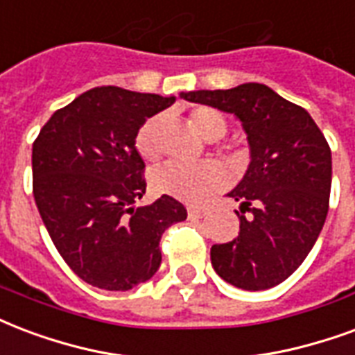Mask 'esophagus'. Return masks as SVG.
<instances>
[{"instance_id":"1","label":"esophagus","mask_w":355,"mask_h":355,"mask_svg":"<svg viewBox=\"0 0 355 355\" xmlns=\"http://www.w3.org/2000/svg\"><path fill=\"white\" fill-rule=\"evenodd\" d=\"M207 212L209 211H207L205 207H188V214H190L191 218H203Z\"/></svg>"}]
</instances>
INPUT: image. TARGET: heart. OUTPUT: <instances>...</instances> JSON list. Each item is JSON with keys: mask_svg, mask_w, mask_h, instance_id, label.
<instances>
[{"mask_svg": "<svg viewBox=\"0 0 355 355\" xmlns=\"http://www.w3.org/2000/svg\"><path fill=\"white\" fill-rule=\"evenodd\" d=\"M190 125L198 131L199 135L209 141L224 137L227 131V120L220 111L212 107H198L190 112ZM159 120L150 118L144 122L143 128L139 130L135 137V148L139 156L144 162H156L159 157ZM225 157L231 165L243 167L246 164V152L244 150H230L225 152ZM225 173L220 165L212 162H203L198 165H182L177 162L157 167L150 177L152 188L159 193L177 198L186 203H199L207 196H211L225 184Z\"/></svg>", "mask_w": 355, "mask_h": 355, "instance_id": "obj_1", "label": "heart"}]
</instances>
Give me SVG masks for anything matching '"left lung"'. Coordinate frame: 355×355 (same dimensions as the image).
<instances>
[{
	"mask_svg": "<svg viewBox=\"0 0 355 355\" xmlns=\"http://www.w3.org/2000/svg\"><path fill=\"white\" fill-rule=\"evenodd\" d=\"M193 101L233 112L243 122L252 162L227 196L241 203V231L214 244L218 277L241 290H269L303 263L329 211L331 148L303 107L269 86L182 92Z\"/></svg>",
	"mask_w": 355,
	"mask_h": 355,
	"instance_id": "1",
	"label": "left lung"
}]
</instances>
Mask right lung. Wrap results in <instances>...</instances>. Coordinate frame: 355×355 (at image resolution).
<instances>
[{
  "instance_id": "obj_1",
  "label": "right lung",
  "mask_w": 355,
  "mask_h": 355,
  "mask_svg": "<svg viewBox=\"0 0 355 355\" xmlns=\"http://www.w3.org/2000/svg\"><path fill=\"white\" fill-rule=\"evenodd\" d=\"M173 103L92 88L58 109L33 141V198L44 227L71 271L96 288L125 291L154 277L164 231L188 216L171 196L135 207L146 191L139 128Z\"/></svg>"
}]
</instances>
